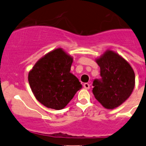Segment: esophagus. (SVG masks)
Returning <instances> with one entry per match:
<instances>
[{
	"label": "esophagus",
	"mask_w": 146,
	"mask_h": 146,
	"mask_svg": "<svg viewBox=\"0 0 146 146\" xmlns=\"http://www.w3.org/2000/svg\"><path fill=\"white\" fill-rule=\"evenodd\" d=\"M83 87L84 88H85L86 90H89L90 89V84L89 83H84L83 84Z\"/></svg>",
	"instance_id": "obj_1"
}]
</instances>
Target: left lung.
Segmentation results:
<instances>
[{
    "label": "left lung",
    "mask_w": 146,
    "mask_h": 146,
    "mask_svg": "<svg viewBox=\"0 0 146 146\" xmlns=\"http://www.w3.org/2000/svg\"><path fill=\"white\" fill-rule=\"evenodd\" d=\"M96 62L100 79L94 80L92 92L106 109L112 110L124 102L135 86V74L130 64L117 53L107 51Z\"/></svg>",
    "instance_id": "left-lung-1"
}]
</instances>
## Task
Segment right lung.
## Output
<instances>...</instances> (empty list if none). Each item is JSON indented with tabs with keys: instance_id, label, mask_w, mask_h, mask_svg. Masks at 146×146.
I'll return each mask as SVG.
<instances>
[{
	"instance_id": "add662e5",
	"label": "right lung",
	"mask_w": 146,
	"mask_h": 146,
	"mask_svg": "<svg viewBox=\"0 0 146 146\" xmlns=\"http://www.w3.org/2000/svg\"><path fill=\"white\" fill-rule=\"evenodd\" d=\"M73 58L62 48L46 54L34 66L28 81L35 98L48 108H64L81 89L79 80L72 73Z\"/></svg>"
}]
</instances>
